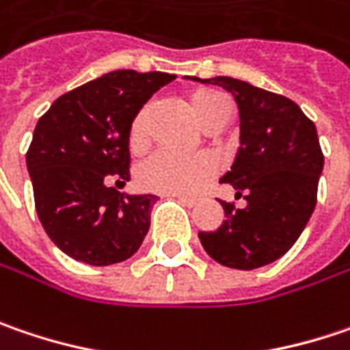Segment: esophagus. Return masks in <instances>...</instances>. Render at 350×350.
<instances>
[{
	"label": "esophagus",
	"instance_id": "obj_1",
	"mask_svg": "<svg viewBox=\"0 0 350 350\" xmlns=\"http://www.w3.org/2000/svg\"><path fill=\"white\" fill-rule=\"evenodd\" d=\"M169 197H175L177 201H181L183 204H187V206H195V204L199 202L195 197H187V195H169Z\"/></svg>",
	"mask_w": 350,
	"mask_h": 350
}]
</instances>
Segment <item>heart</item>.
Listing matches in <instances>:
<instances>
[{"instance_id": "b5f03b06", "label": "heart", "mask_w": 350, "mask_h": 350, "mask_svg": "<svg viewBox=\"0 0 350 350\" xmlns=\"http://www.w3.org/2000/svg\"><path fill=\"white\" fill-rule=\"evenodd\" d=\"M191 106L204 128L215 122H228L232 112L230 100L219 90L211 88L193 92ZM149 112L151 104H146L131 122L130 139L133 146H139L148 135ZM217 169L219 165L211 155H185L173 149L161 148L139 163L137 183L142 189L163 195H189L201 191L204 183L215 177Z\"/></svg>"}]
</instances>
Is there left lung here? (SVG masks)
I'll use <instances>...</instances> for the list:
<instances>
[{"label": "left lung", "instance_id": "obj_1", "mask_svg": "<svg viewBox=\"0 0 350 350\" xmlns=\"http://www.w3.org/2000/svg\"><path fill=\"white\" fill-rule=\"evenodd\" d=\"M201 82L222 86L238 104L240 148L220 181L232 185L238 197L244 195L246 206L220 201L226 220L215 232H199V238L222 266L256 270L288 252L313 215L323 171L317 130L282 94L230 77Z\"/></svg>", "mask_w": 350, "mask_h": 350}]
</instances>
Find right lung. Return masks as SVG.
<instances>
[{
  "mask_svg": "<svg viewBox=\"0 0 350 350\" xmlns=\"http://www.w3.org/2000/svg\"><path fill=\"white\" fill-rule=\"evenodd\" d=\"M171 80L114 70L57 98L39 118L27 169L44 232L66 256L110 266L142 246L157 197L118 189L130 181L131 122Z\"/></svg>",
  "mask_w": 350,
  "mask_h": 350,
  "instance_id": "add662e5",
  "label": "right lung"
}]
</instances>
